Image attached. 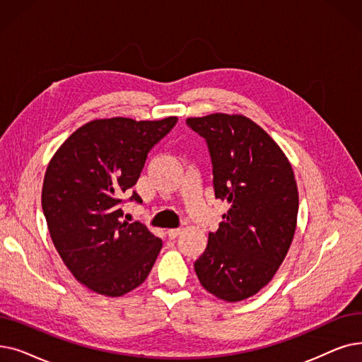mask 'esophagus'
I'll return each mask as SVG.
<instances>
[{
  "label": "esophagus",
  "instance_id": "esophagus-1",
  "mask_svg": "<svg viewBox=\"0 0 362 362\" xmlns=\"http://www.w3.org/2000/svg\"><path fill=\"white\" fill-rule=\"evenodd\" d=\"M180 232H182V229H179V228H176V229H168V230H167V235H168L170 240H175V238L179 237Z\"/></svg>",
  "mask_w": 362,
  "mask_h": 362
}]
</instances>
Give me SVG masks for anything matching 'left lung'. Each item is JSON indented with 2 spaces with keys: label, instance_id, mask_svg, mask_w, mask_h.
<instances>
[{
  "label": "left lung",
  "instance_id": "8db88e82",
  "mask_svg": "<svg viewBox=\"0 0 362 362\" xmlns=\"http://www.w3.org/2000/svg\"><path fill=\"white\" fill-rule=\"evenodd\" d=\"M186 124L207 140L214 194L229 206L194 268L210 294L240 302L268 284L288 253L298 211L294 173L275 140L244 115Z\"/></svg>",
  "mask_w": 362,
  "mask_h": 362
}]
</instances>
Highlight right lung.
<instances>
[{"mask_svg": "<svg viewBox=\"0 0 362 362\" xmlns=\"http://www.w3.org/2000/svg\"><path fill=\"white\" fill-rule=\"evenodd\" d=\"M177 117L93 119L76 129L45 170L41 204L52 241L72 275L91 291L119 297L148 278L163 241L122 220L121 197L133 187L148 152ZM142 202L136 192L132 198Z\"/></svg>", "mask_w": 362, "mask_h": 362, "instance_id": "add662e5", "label": "right lung"}]
</instances>
